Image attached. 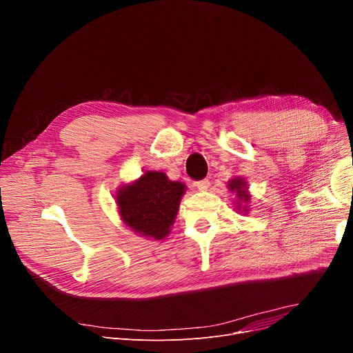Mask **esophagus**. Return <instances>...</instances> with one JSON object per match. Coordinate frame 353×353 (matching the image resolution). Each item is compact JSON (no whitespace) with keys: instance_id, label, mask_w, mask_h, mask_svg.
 <instances>
[{"instance_id":"esophagus-1","label":"esophagus","mask_w":353,"mask_h":353,"mask_svg":"<svg viewBox=\"0 0 353 353\" xmlns=\"http://www.w3.org/2000/svg\"><path fill=\"white\" fill-rule=\"evenodd\" d=\"M210 185H211V183H210L207 179H204V180H199V181H195V187H196L198 190H208V188H210Z\"/></svg>"}]
</instances>
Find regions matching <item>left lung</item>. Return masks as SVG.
Listing matches in <instances>:
<instances>
[{"mask_svg": "<svg viewBox=\"0 0 353 353\" xmlns=\"http://www.w3.org/2000/svg\"><path fill=\"white\" fill-rule=\"evenodd\" d=\"M229 188L232 191H236V195L239 196L240 201H243V203H247V201L250 199L248 194H247V188H245V181L243 179H233L229 181ZM237 208H240V205H237ZM247 211V210H245Z\"/></svg>", "mask_w": 353, "mask_h": 353, "instance_id": "8db88e82", "label": "left lung"}]
</instances>
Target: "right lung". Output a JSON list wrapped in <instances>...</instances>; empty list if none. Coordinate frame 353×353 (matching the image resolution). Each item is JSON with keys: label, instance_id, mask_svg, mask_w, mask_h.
Returning <instances> with one entry per match:
<instances>
[{"label": "right lung", "instance_id": "right-lung-1", "mask_svg": "<svg viewBox=\"0 0 353 353\" xmlns=\"http://www.w3.org/2000/svg\"><path fill=\"white\" fill-rule=\"evenodd\" d=\"M184 190L183 183L169 180L162 172H146L117 191L121 218L134 232L161 240L170 232Z\"/></svg>", "mask_w": 353, "mask_h": 353}]
</instances>
